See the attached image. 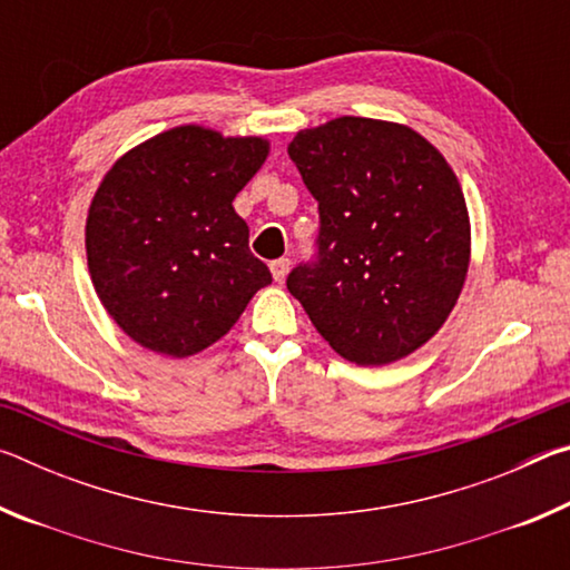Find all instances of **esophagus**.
Listing matches in <instances>:
<instances>
[{
	"label": "esophagus",
	"mask_w": 570,
	"mask_h": 570,
	"mask_svg": "<svg viewBox=\"0 0 570 570\" xmlns=\"http://www.w3.org/2000/svg\"><path fill=\"white\" fill-rule=\"evenodd\" d=\"M288 268H292V262H288V258H276V262H272V274H274V278H276L278 284H282L284 278H286Z\"/></svg>",
	"instance_id": "esophagus-1"
}]
</instances>
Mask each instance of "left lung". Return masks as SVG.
Segmentation results:
<instances>
[{
	"label": "left lung",
	"mask_w": 570,
	"mask_h": 570,
	"mask_svg": "<svg viewBox=\"0 0 570 570\" xmlns=\"http://www.w3.org/2000/svg\"><path fill=\"white\" fill-rule=\"evenodd\" d=\"M288 158L320 204L316 258L286 288L336 354L397 362L435 336L470 264V218L442 153L407 125L330 120Z\"/></svg>",
	"instance_id": "8db88e82"
}]
</instances>
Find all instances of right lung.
<instances>
[{"label":"right lung","mask_w":570,"mask_h":570,"mask_svg":"<svg viewBox=\"0 0 570 570\" xmlns=\"http://www.w3.org/2000/svg\"><path fill=\"white\" fill-rule=\"evenodd\" d=\"M266 156L264 138L180 125L105 173L85 248L95 292L132 342L176 360L198 354L272 284L234 210Z\"/></svg>","instance_id":"obj_1"}]
</instances>
